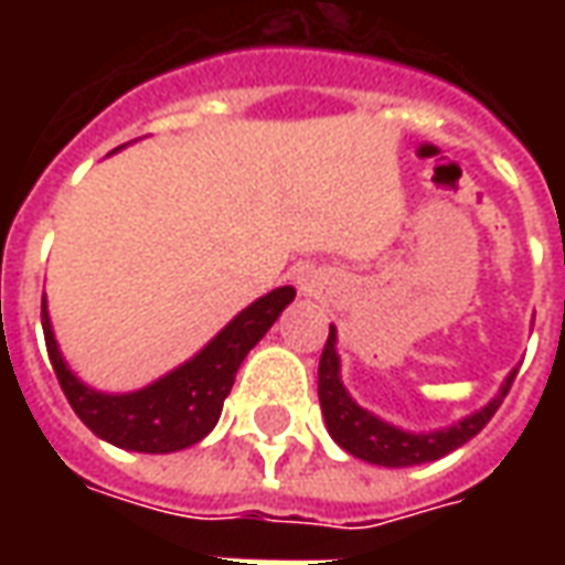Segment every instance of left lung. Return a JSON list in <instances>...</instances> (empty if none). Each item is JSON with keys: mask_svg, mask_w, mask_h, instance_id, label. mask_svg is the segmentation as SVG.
<instances>
[{"mask_svg": "<svg viewBox=\"0 0 565 565\" xmlns=\"http://www.w3.org/2000/svg\"><path fill=\"white\" fill-rule=\"evenodd\" d=\"M339 372L342 369H339V354H335V327H330V339L323 344L318 366V396L327 429L335 438V445L348 450V454H354V457L366 462H375V466H391V469L433 462L466 445L472 436H478L487 426V420L497 415V408L509 393L511 381L518 375V372H511L505 384H502V391L481 412L462 417L454 426H445V429H436V433H405L399 426L387 424V420H381L366 408H360L344 391Z\"/></svg>", "mask_w": 565, "mask_h": 565, "instance_id": "8db88e82", "label": "left lung"}]
</instances>
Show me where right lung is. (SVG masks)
Instances as JSON below:
<instances>
[{"label":"right lung","mask_w":565,"mask_h":565,"mask_svg":"<svg viewBox=\"0 0 565 565\" xmlns=\"http://www.w3.org/2000/svg\"><path fill=\"white\" fill-rule=\"evenodd\" d=\"M294 287H278L238 311L193 360L132 393H99L75 379L56 348L47 302L42 296V330L56 381L75 415L96 436L139 454H172L209 436L235 384L247 351L269 332L284 308L294 302Z\"/></svg>","instance_id":"right-lung-1"}]
</instances>
